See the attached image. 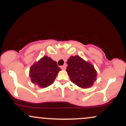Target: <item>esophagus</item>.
Listing matches in <instances>:
<instances>
[{
    "mask_svg": "<svg viewBox=\"0 0 126 126\" xmlns=\"http://www.w3.org/2000/svg\"><path fill=\"white\" fill-rule=\"evenodd\" d=\"M61 68L63 70H65V69H66V65H63V66H61Z\"/></svg>",
    "mask_w": 126,
    "mask_h": 126,
    "instance_id": "1",
    "label": "esophagus"
}]
</instances>
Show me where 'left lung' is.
Instances as JSON below:
<instances>
[{
    "mask_svg": "<svg viewBox=\"0 0 126 126\" xmlns=\"http://www.w3.org/2000/svg\"><path fill=\"white\" fill-rule=\"evenodd\" d=\"M67 64L66 71L73 83L82 88L92 86L97 75L93 65L79 56H71L67 60Z\"/></svg>",
    "mask_w": 126,
    "mask_h": 126,
    "instance_id": "obj_1",
    "label": "left lung"
}]
</instances>
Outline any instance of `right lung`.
I'll use <instances>...</instances> for the list:
<instances>
[{"instance_id":"obj_1","label":"right lung","mask_w":126,"mask_h":126,"mask_svg":"<svg viewBox=\"0 0 126 126\" xmlns=\"http://www.w3.org/2000/svg\"><path fill=\"white\" fill-rule=\"evenodd\" d=\"M60 70L61 69L58 67L57 62L46 56L31 66L30 77L32 83L40 88H46L54 82Z\"/></svg>"}]
</instances>
